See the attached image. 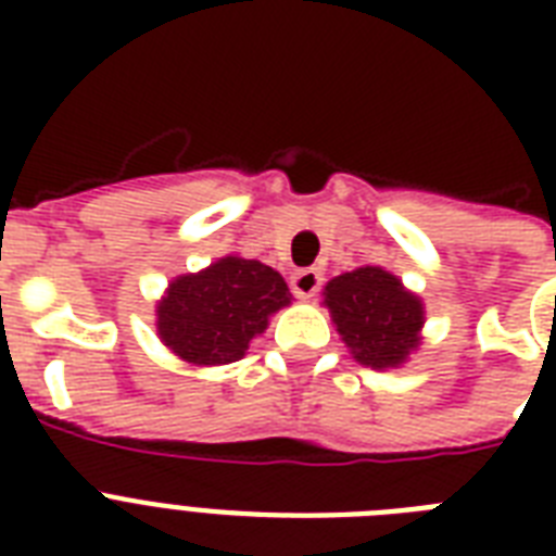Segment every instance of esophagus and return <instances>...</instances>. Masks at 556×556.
I'll return each instance as SVG.
<instances>
[{
    "mask_svg": "<svg viewBox=\"0 0 556 556\" xmlns=\"http://www.w3.org/2000/svg\"><path fill=\"white\" fill-rule=\"evenodd\" d=\"M291 291H294L296 296H303V300H308V296H314L317 291H320L323 286V274L317 268H300L291 274Z\"/></svg>",
    "mask_w": 556,
    "mask_h": 556,
    "instance_id": "34e87169",
    "label": "esophagus"
}]
</instances>
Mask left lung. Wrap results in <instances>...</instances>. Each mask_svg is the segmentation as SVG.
I'll use <instances>...</instances> for the list:
<instances>
[{
  "label": "left lung",
  "instance_id": "obj_1",
  "mask_svg": "<svg viewBox=\"0 0 556 556\" xmlns=\"http://www.w3.org/2000/svg\"><path fill=\"white\" fill-rule=\"evenodd\" d=\"M326 305L352 355L366 366L404 364L418 346L424 323L421 300L404 291L401 279L380 268H357L331 279Z\"/></svg>",
  "mask_w": 556,
  "mask_h": 556
}]
</instances>
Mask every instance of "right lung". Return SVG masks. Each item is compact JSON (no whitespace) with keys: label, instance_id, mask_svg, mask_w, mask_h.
<instances>
[{"label":"right lung","instance_id":"1","mask_svg":"<svg viewBox=\"0 0 556 556\" xmlns=\"http://www.w3.org/2000/svg\"><path fill=\"white\" fill-rule=\"evenodd\" d=\"M291 303L286 279L256 260L225 256L201 274L178 277L159 305L164 346L199 366L233 364L268 317Z\"/></svg>","mask_w":556,"mask_h":556}]
</instances>
